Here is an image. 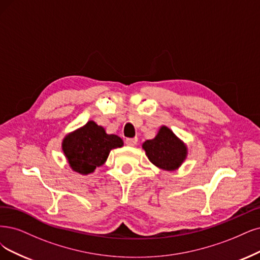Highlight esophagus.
Instances as JSON below:
<instances>
[{
  "label": "esophagus",
  "instance_id": "34e87169",
  "mask_svg": "<svg viewBox=\"0 0 260 260\" xmlns=\"http://www.w3.org/2000/svg\"><path fill=\"white\" fill-rule=\"evenodd\" d=\"M137 141H138V139L136 137L135 138H127L126 140H125V143H126L128 147H135L137 145Z\"/></svg>",
  "mask_w": 260,
  "mask_h": 260
}]
</instances>
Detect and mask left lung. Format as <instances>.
<instances>
[{"label":"left lung","instance_id":"8db88e82","mask_svg":"<svg viewBox=\"0 0 260 260\" xmlns=\"http://www.w3.org/2000/svg\"><path fill=\"white\" fill-rule=\"evenodd\" d=\"M142 149L153 165L166 171L178 170L188 154L186 143L165 125H161L154 138L142 143Z\"/></svg>","mask_w":260,"mask_h":260}]
</instances>
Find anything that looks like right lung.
Listing matches in <instances>:
<instances>
[{"mask_svg":"<svg viewBox=\"0 0 260 260\" xmlns=\"http://www.w3.org/2000/svg\"><path fill=\"white\" fill-rule=\"evenodd\" d=\"M123 140L94 121H89L62 140V151L71 169L77 174L88 176L107 160L111 150L123 147Z\"/></svg>","mask_w":260,"mask_h":260,"instance_id":"obj_1","label":"right lung"}]
</instances>
